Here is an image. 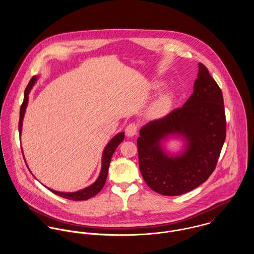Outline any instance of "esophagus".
I'll use <instances>...</instances> for the list:
<instances>
[{
    "mask_svg": "<svg viewBox=\"0 0 254 254\" xmlns=\"http://www.w3.org/2000/svg\"><path fill=\"white\" fill-rule=\"evenodd\" d=\"M137 130H138V126L135 123H130L126 129H125V133L127 137H133L137 134Z\"/></svg>",
    "mask_w": 254,
    "mask_h": 254,
    "instance_id": "obj_1",
    "label": "esophagus"
}]
</instances>
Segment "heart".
<instances>
[{"label":"heart","instance_id":"obj_1","mask_svg":"<svg viewBox=\"0 0 254 254\" xmlns=\"http://www.w3.org/2000/svg\"><path fill=\"white\" fill-rule=\"evenodd\" d=\"M173 93L167 91L161 94L150 106L149 116L152 118H161L165 116L172 108Z\"/></svg>","mask_w":254,"mask_h":254}]
</instances>
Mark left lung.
Returning a JSON list of instances; mask_svg holds the SVG:
<instances>
[{
	"instance_id": "1",
	"label": "left lung",
	"mask_w": 254,
	"mask_h": 254,
	"mask_svg": "<svg viewBox=\"0 0 254 254\" xmlns=\"http://www.w3.org/2000/svg\"><path fill=\"white\" fill-rule=\"evenodd\" d=\"M170 135L186 143L179 155L161 144ZM226 138L222 91L208 69L198 64L193 93L181 109L148 122L137 140L139 167L146 185L163 195H180L206 181L214 171Z\"/></svg>"
}]
</instances>
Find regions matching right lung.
<instances>
[{
    "label": "right lung",
    "instance_id": "add662e5",
    "mask_svg": "<svg viewBox=\"0 0 254 254\" xmlns=\"http://www.w3.org/2000/svg\"><path fill=\"white\" fill-rule=\"evenodd\" d=\"M36 75L33 76L30 80V82L28 83L25 91H24V99H23V103L21 105L20 108V115H19V123H18V131H19V135H21V128H22V121H23V117H24V113H25V109L28 104V95L32 89V87L34 86V84L37 81ZM124 140V132L118 133L116 136H114L110 141L107 146L104 149L103 152V158H102V169H101V173L98 177V179L94 184H92L91 186L74 191V192H62V191H58L52 189H49L52 192H54L55 194H58L62 197L70 199V200H87L89 198H91L92 196L96 195L105 186L106 181H107V177H108V173H109V164H110V160L111 157L115 151V149L117 148V146L120 145ZM47 188V187H46Z\"/></svg>",
    "mask_w": 254,
    "mask_h": 254
}]
</instances>
